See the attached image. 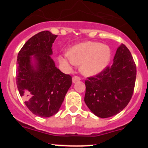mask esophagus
I'll return each instance as SVG.
<instances>
[{"label":"esophagus","mask_w":148,"mask_h":148,"mask_svg":"<svg viewBox=\"0 0 148 148\" xmlns=\"http://www.w3.org/2000/svg\"><path fill=\"white\" fill-rule=\"evenodd\" d=\"M81 79H82V78H81L79 76H78V75H75V76L73 77V83H75V82L80 81Z\"/></svg>","instance_id":"obj_1"}]
</instances>
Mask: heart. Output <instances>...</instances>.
Returning a JSON list of instances; mask_svg holds the SVG:
<instances>
[{
  "label": "heart",
  "mask_w": 148,
  "mask_h": 148,
  "mask_svg": "<svg viewBox=\"0 0 148 148\" xmlns=\"http://www.w3.org/2000/svg\"><path fill=\"white\" fill-rule=\"evenodd\" d=\"M110 49L108 46L95 41H85L74 46L70 53L58 57L60 63L66 67L81 65V71L86 75H97L109 64Z\"/></svg>",
  "instance_id": "heart-1"
}]
</instances>
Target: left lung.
Instances as JSON below:
<instances>
[{"instance_id":"1","label":"left lung","mask_w":148,"mask_h":148,"mask_svg":"<svg viewBox=\"0 0 148 148\" xmlns=\"http://www.w3.org/2000/svg\"><path fill=\"white\" fill-rule=\"evenodd\" d=\"M136 66L125 44L116 50L113 64L85 80L84 101L95 116L109 118L130 102L134 91Z\"/></svg>"}]
</instances>
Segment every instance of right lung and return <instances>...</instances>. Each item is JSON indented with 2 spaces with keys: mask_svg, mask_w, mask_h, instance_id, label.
<instances>
[{
  "mask_svg": "<svg viewBox=\"0 0 148 148\" xmlns=\"http://www.w3.org/2000/svg\"><path fill=\"white\" fill-rule=\"evenodd\" d=\"M57 35L42 31L30 38L18 55L16 84L21 96L33 114L50 117L61 108L72 84L70 75L56 68L52 46ZM31 55L37 61L36 69L31 64Z\"/></svg>",
  "mask_w": 148,
  "mask_h": 148,
  "instance_id": "add662e5",
  "label": "right lung"
}]
</instances>
